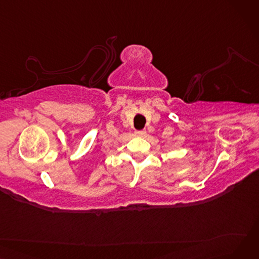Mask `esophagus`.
<instances>
[{
  "instance_id": "esophagus-1",
  "label": "esophagus",
  "mask_w": 259,
  "mask_h": 259,
  "mask_svg": "<svg viewBox=\"0 0 259 259\" xmlns=\"http://www.w3.org/2000/svg\"><path fill=\"white\" fill-rule=\"evenodd\" d=\"M146 131L145 130H141V131H136V136L138 137H145L146 136Z\"/></svg>"
}]
</instances>
